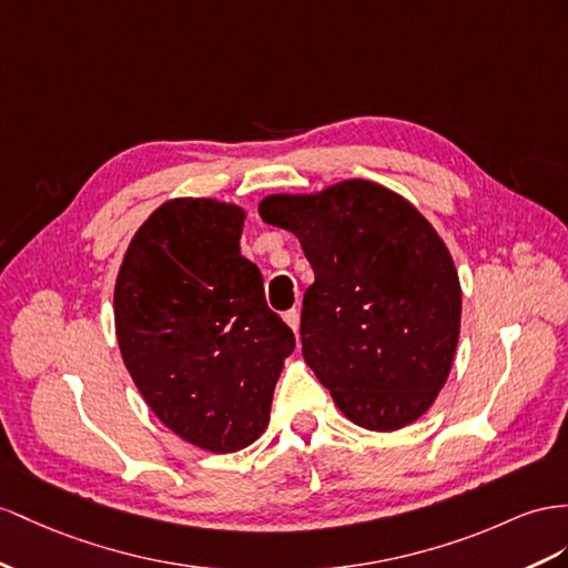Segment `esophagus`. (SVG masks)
I'll return each mask as SVG.
<instances>
[{
  "instance_id": "34e87169",
  "label": "esophagus",
  "mask_w": 568,
  "mask_h": 568,
  "mask_svg": "<svg viewBox=\"0 0 568 568\" xmlns=\"http://www.w3.org/2000/svg\"><path fill=\"white\" fill-rule=\"evenodd\" d=\"M283 318H285V324L293 328L295 333L300 331V310H290V312H285L283 314Z\"/></svg>"
}]
</instances>
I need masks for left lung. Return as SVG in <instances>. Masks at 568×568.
<instances>
[{
    "label": "left lung",
    "mask_w": 568,
    "mask_h": 568,
    "mask_svg": "<svg viewBox=\"0 0 568 568\" xmlns=\"http://www.w3.org/2000/svg\"><path fill=\"white\" fill-rule=\"evenodd\" d=\"M258 213L293 232L314 268L302 355L341 413L372 432L423 417L448 379L460 333L458 273L427 217L367 180L271 194Z\"/></svg>",
    "instance_id": "8db88e82"
}]
</instances>
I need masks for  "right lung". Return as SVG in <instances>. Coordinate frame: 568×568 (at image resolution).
<instances>
[{
  "instance_id": "obj_1",
  "label": "right lung",
  "mask_w": 568,
  "mask_h": 568,
  "mask_svg": "<svg viewBox=\"0 0 568 568\" xmlns=\"http://www.w3.org/2000/svg\"><path fill=\"white\" fill-rule=\"evenodd\" d=\"M244 209L172 199L136 235L114 283V331L143 400L180 439L213 454L256 442L293 331L240 254Z\"/></svg>"
}]
</instances>
